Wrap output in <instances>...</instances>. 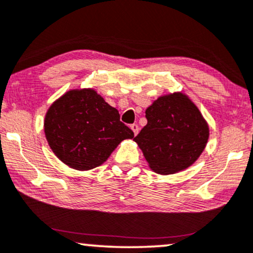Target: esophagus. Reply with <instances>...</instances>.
Segmentation results:
<instances>
[{"label": "esophagus", "instance_id": "obj_1", "mask_svg": "<svg viewBox=\"0 0 253 253\" xmlns=\"http://www.w3.org/2000/svg\"><path fill=\"white\" fill-rule=\"evenodd\" d=\"M130 129L133 130V133H134V135H136L139 133V126L136 124H133L130 125Z\"/></svg>", "mask_w": 253, "mask_h": 253}]
</instances>
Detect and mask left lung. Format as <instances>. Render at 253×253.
<instances>
[{"label":"left lung","instance_id":"obj_1","mask_svg":"<svg viewBox=\"0 0 253 253\" xmlns=\"http://www.w3.org/2000/svg\"><path fill=\"white\" fill-rule=\"evenodd\" d=\"M147 125L134 141L150 167L172 174L191 166L209 139V126L199 109L184 94L161 96L146 109Z\"/></svg>","mask_w":253,"mask_h":253}]
</instances>
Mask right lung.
I'll return each instance as SVG.
<instances>
[{
    "mask_svg": "<svg viewBox=\"0 0 253 253\" xmlns=\"http://www.w3.org/2000/svg\"><path fill=\"white\" fill-rule=\"evenodd\" d=\"M44 134L55 156L80 171L100 166L133 130L93 89L69 90L48 109Z\"/></svg>",
    "mask_w": 253,
    "mask_h": 253,
    "instance_id": "1",
    "label": "right lung"
}]
</instances>
